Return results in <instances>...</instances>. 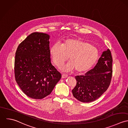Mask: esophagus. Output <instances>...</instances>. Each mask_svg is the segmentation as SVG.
I'll return each instance as SVG.
<instances>
[{"instance_id": "1", "label": "esophagus", "mask_w": 128, "mask_h": 128, "mask_svg": "<svg viewBox=\"0 0 128 128\" xmlns=\"http://www.w3.org/2000/svg\"><path fill=\"white\" fill-rule=\"evenodd\" d=\"M67 77H68V75H66V74H62V78H66Z\"/></svg>"}]
</instances>
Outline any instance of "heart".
<instances>
[{
  "mask_svg": "<svg viewBox=\"0 0 128 128\" xmlns=\"http://www.w3.org/2000/svg\"><path fill=\"white\" fill-rule=\"evenodd\" d=\"M50 54L54 64L59 68L67 60L70 62L62 69L70 71L75 69L78 73L84 72L90 69L99 57L98 48L86 40L78 38L64 40L61 46L53 44Z\"/></svg>",
  "mask_w": 128,
  "mask_h": 128,
  "instance_id": "heart-1",
  "label": "heart"
}]
</instances>
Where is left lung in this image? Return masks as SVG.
<instances>
[{
    "label": "left lung",
    "instance_id": "1",
    "mask_svg": "<svg viewBox=\"0 0 128 128\" xmlns=\"http://www.w3.org/2000/svg\"><path fill=\"white\" fill-rule=\"evenodd\" d=\"M112 57L109 50L104 51L95 67L84 76H76L77 84L72 90L73 96L82 102L98 98L108 88L112 76Z\"/></svg>",
    "mask_w": 128,
    "mask_h": 128
}]
</instances>
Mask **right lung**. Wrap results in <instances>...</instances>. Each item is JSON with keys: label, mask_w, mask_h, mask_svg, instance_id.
Instances as JSON below:
<instances>
[{"label": "right lung", "mask_w": 128, "mask_h": 128, "mask_svg": "<svg viewBox=\"0 0 128 128\" xmlns=\"http://www.w3.org/2000/svg\"><path fill=\"white\" fill-rule=\"evenodd\" d=\"M50 36L35 32L28 36L15 53V80L23 92L34 99L51 94L61 74L51 64Z\"/></svg>", "instance_id": "obj_1"}]
</instances>
